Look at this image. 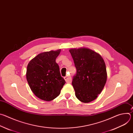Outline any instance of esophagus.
Masks as SVG:
<instances>
[{"instance_id": "esophagus-1", "label": "esophagus", "mask_w": 133, "mask_h": 133, "mask_svg": "<svg viewBox=\"0 0 133 133\" xmlns=\"http://www.w3.org/2000/svg\"><path fill=\"white\" fill-rule=\"evenodd\" d=\"M64 79L67 83H71V78L69 76H66L64 77Z\"/></svg>"}]
</instances>
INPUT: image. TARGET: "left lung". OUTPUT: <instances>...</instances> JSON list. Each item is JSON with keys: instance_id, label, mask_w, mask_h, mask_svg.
I'll return each instance as SVG.
<instances>
[{"instance_id": "1", "label": "left lung", "mask_w": 133, "mask_h": 133, "mask_svg": "<svg viewBox=\"0 0 133 133\" xmlns=\"http://www.w3.org/2000/svg\"><path fill=\"white\" fill-rule=\"evenodd\" d=\"M77 69L72 85L81 102L89 103L97 98L107 81L105 62L97 52L86 47L69 50Z\"/></svg>"}]
</instances>
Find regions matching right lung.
I'll return each mask as SVG.
<instances>
[{"instance_id": "right-lung-1", "label": "right lung", "mask_w": 133, "mask_h": 133, "mask_svg": "<svg viewBox=\"0 0 133 133\" xmlns=\"http://www.w3.org/2000/svg\"><path fill=\"white\" fill-rule=\"evenodd\" d=\"M61 51L59 49L41 52L27 65L28 85L35 96L43 101H50L58 96L65 83L56 62Z\"/></svg>"}]
</instances>
